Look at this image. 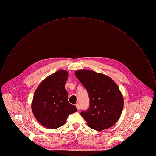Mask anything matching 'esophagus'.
<instances>
[{
  "label": "esophagus",
  "mask_w": 156,
  "mask_h": 156,
  "mask_svg": "<svg viewBox=\"0 0 156 156\" xmlns=\"http://www.w3.org/2000/svg\"><path fill=\"white\" fill-rule=\"evenodd\" d=\"M76 108H77V109L78 110H79V109H80V105H79V104H76Z\"/></svg>",
  "instance_id": "1"
}]
</instances>
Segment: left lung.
Instances as JSON below:
<instances>
[{"label": "left lung", "instance_id": "obj_1", "mask_svg": "<svg viewBox=\"0 0 156 156\" xmlns=\"http://www.w3.org/2000/svg\"><path fill=\"white\" fill-rule=\"evenodd\" d=\"M75 75L88 93L89 108L80 112L88 126L101 131L113 126L123 108V96L117 84L108 76L91 70H78Z\"/></svg>", "mask_w": 156, "mask_h": 156}]
</instances>
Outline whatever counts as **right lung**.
I'll return each instance as SVG.
<instances>
[{
    "instance_id": "1",
    "label": "right lung",
    "mask_w": 156,
    "mask_h": 156,
    "mask_svg": "<svg viewBox=\"0 0 156 156\" xmlns=\"http://www.w3.org/2000/svg\"><path fill=\"white\" fill-rule=\"evenodd\" d=\"M66 70H58L45 78L36 89L31 104L33 113L44 126L55 129L63 125L68 115L77 111L68 102L65 85Z\"/></svg>"
}]
</instances>
